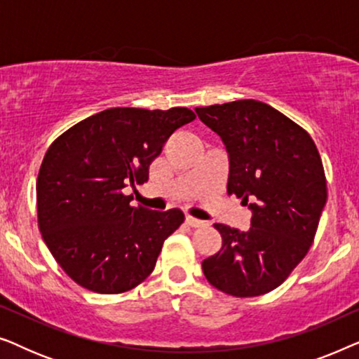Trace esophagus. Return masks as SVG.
Here are the masks:
<instances>
[{
  "mask_svg": "<svg viewBox=\"0 0 359 359\" xmlns=\"http://www.w3.org/2000/svg\"><path fill=\"white\" fill-rule=\"evenodd\" d=\"M186 224L191 225V227H203L205 222H204V220H199V219L193 217V215H186Z\"/></svg>",
  "mask_w": 359,
  "mask_h": 359,
  "instance_id": "1",
  "label": "esophagus"
}]
</instances>
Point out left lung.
I'll return each instance as SVG.
<instances>
[{
  "label": "left lung",
  "mask_w": 359,
  "mask_h": 359,
  "mask_svg": "<svg viewBox=\"0 0 359 359\" xmlns=\"http://www.w3.org/2000/svg\"><path fill=\"white\" fill-rule=\"evenodd\" d=\"M229 151L227 193L252 209L248 232L215 224L222 248L203 262L208 281L229 296L276 289L302 262L327 203V180L312 137L269 104L240 100L196 107Z\"/></svg>",
  "instance_id": "left-lung-1"
}]
</instances>
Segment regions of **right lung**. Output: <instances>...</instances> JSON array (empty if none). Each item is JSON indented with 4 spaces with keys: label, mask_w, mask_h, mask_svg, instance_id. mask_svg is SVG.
Masks as SVG:
<instances>
[{
    "label": "right lung",
    "mask_w": 359,
    "mask_h": 359,
    "mask_svg": "<svg viewBox=\"0 0 359 359\" xmlns=\"http://www.w3.org/2000/svg\"><path fill=\"white\" fill-rule=\"evenodd\" d=\"M188 107H112L57 137L37 176V222L63 271L88 291H130L154 271L163 242L183 224L180 209L130 205L127 184H144L149 166Z\"/></svg>",
    "instance_id": "obj_1"
}]
</instances>
